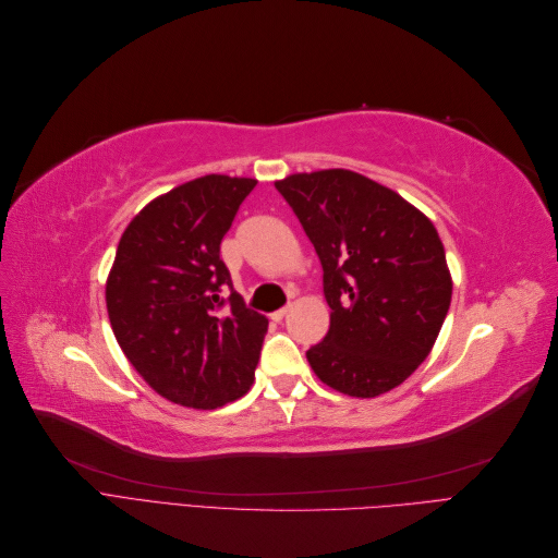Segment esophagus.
Instances as JSON below:
<instances>
[{"mask_svg": "<svg viewBox=\"0 0 558 558\" xmlns=\"http://www.w3.org/2000/svg\"><path fill=\"white\" fill-rule=\"evenodd\" d=\"M289 312H291V305H289V307H283V310H277V312H272V318H275V320H281V318H283L286 314H289Z\"/></svg>", "mask_w": 558, "mask_h": 558, "instance_id": "34e87169", "label": "esophagus"}]
</instances>
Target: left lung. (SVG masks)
<instances>
[{"label":"left lung","mask_w":558,"mask_h":558,"mask_svg":"<svg viewBox=\"0 0 558 558\" xmlns=\"http://www.w3.org/2000/svg\"><path fill=\"white\" fill-rule=\"evenodd\" d=\"M324 265L330 330L307 351L314 375L351 398L400 386L426 361L451 302L430 218L351 170L275 181Z\"/></svg>","instance_id":"left-lung-1"}]
</instances>
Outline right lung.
I'll use <instances>...</instances> for the list:
<instances>
[{"label":"right lung","instance_id":"1","mask_svg":"<svg viewBox=\"0 0 558 558\" xmlns=\"http://www.w3.org/2000/svg\"><path fill=\"white\" fill-rule=\"evenodd\" d=\"M256 179L207 174L154 197L132 218L107 277V312L125 359L158 396L181 408L216 410L253 379L267 318L246 310L221 260Z\"/></svg>","mask_w":558,"mask_h":558}]
</instances>
